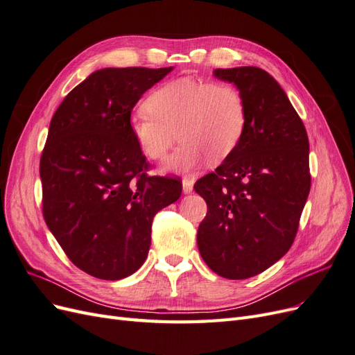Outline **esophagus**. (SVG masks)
<instances>
[{
  "label": "esophagus",
  "mask_w": 355,
  "mask_h": 355,
  "mask_svg": "<svg viewBox=\"0 0 355 355\" xmlns=\"http://www.w3.org/2000/svg\"><path fill=\"white\" fill-rule=\"evenodd\" d=\"M182 188H184L185 194H189V192H192V189H194V180L184 178V180H182Z\"/></svg>",
  "instance_id": "obj_1"
}]
</instances>
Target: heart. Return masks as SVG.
<instances>
[{"instance_id":"b5f03b06","label":"heart","mask_w":355,"mask_h":355,"mask_svg":"<svg viewBox=\"0 0 355 355\" xmlns=\"http://www.w3.org/2000/svg\"><path fill=\"white\" fill-rule=\"evenodd\" d=\"M130 115L128 127L149 159H161L176 141L182 144L161 166L170 173H192L207 158L222 161L239 146L247 110L237 85L180 77L161 84Z\"/></svg>"}]
</instances>
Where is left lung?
<instances>
[{
	"instance_id": "8db88e82",
	"label": "left lung",
	"mask_w": 355,
	"mask_h": 355,
	"mask_svg": "<svg viewBox=\"0 0 355 355\" xmlns=\"http://www.w3.org/2000/svg\"><path fill=\"white\" fill-rule=\"evenodd\" d=\"M213 73L237 85L247 123L235 151L196 182L207 202L197 244L213 272L244 280L282 259L295 241L311 188L309 142L287 94L266 71L240 67Z\"/></svg>"
}]
</instances>
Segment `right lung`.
<instances>
[{"label": "right lung", "instance_id": "obj_1", "mask_svg": "<svg viewBox=\"0 0 355 355\" xmlns=\"http://www.w3.org/2000/svg\"><path fill=\"white\" fill-rule=\"evenodd\" d=\"M171 69L96 71L51 118L40 159L42 216L69 261L101 280L142 266L154 216L182 194L179 179L146 175L128 127L137 101Z\"/></svg>", "mask_w": 355, "mask_h": 355}]
</instances>
